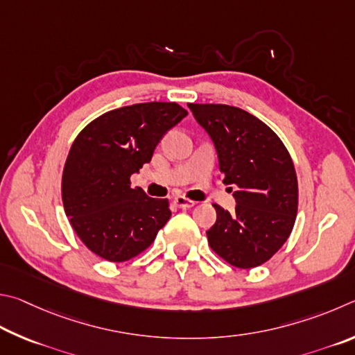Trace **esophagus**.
<instances>
[{
  "label": "esophagus",
  "instance_id": "1",
  "mask_svg": "<svg viewBox=\"0 0 355 355\" xmlns=\"http://www.w3.org/2000/svg\"><path fill=\"white\" fill-rule=\"evenodd\" d=\"M174 204L181 209H190V207H193L196 202L189 200V198H185V196H176L174 198Z\"/></svg>",
  "mask_w": 355,
  "mask_h": 355
}]
</instances>
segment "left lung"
I'll return each instance as SVG.
<instances>
[{"instance_id": "left-lung-1", "label": "left lung", "mask_w": 355, "mask_h": 355, "mask_svg": "<svg viewBox=\"0 0 355 355\" xmlns=\"http://www.w3.org/2000/svg\"><path fill=\"white\" fill-rule=\"evenodd\" d=\"M214 140L226 184H235L234 214L215 204L209 246L235 268L265 263L293 231L297 178L288 149L271 128L246 110L226 104H189Z\"/></svg>"}]
</instances>
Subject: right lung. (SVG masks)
<instances>
[{"label": "right lung", "instance_id": "obj_1", "mask_svg": "<svg viewBox=\"0 0 355 355\" xmlns=\"http://www.w3.org/2000/svg\"><path fill=\"white\" fill-rule=\"evenodd\" d=\"M185 115L176 103L124 105L99 115L74 139L62 173V202L73 231L96 256L128 262L170 220V201L146 196L130 176Z\"/></svg>", "mask_w": 355, "mask_h": 355}]
</instances>
